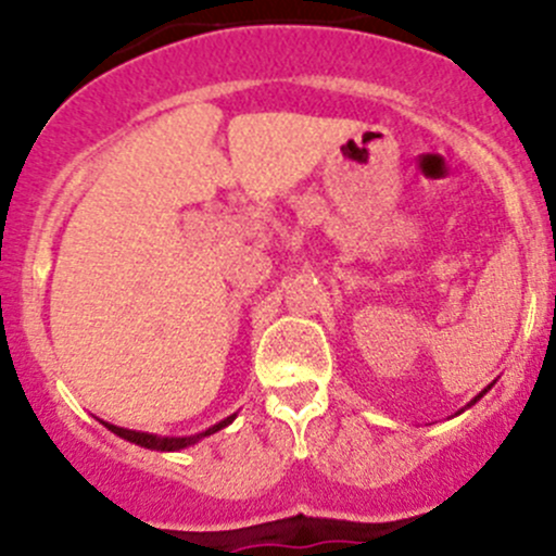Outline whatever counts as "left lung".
Listing matches in <instances>:
<instances>
[{
  "label": "left lung",
  "mask_w": 556,
  "mask_h": 556,
  "mask_svg": "<svg viewBox=\"0 0 556 556\" xmlns=\"http://www.w3.org/2000/svg\"><path fill=\"white\" fill-rule=\"evenodd\" d=\"M492 384H495V382H492ZM492 384H486V387H484V390H481V392H479V395H476V397H473V401H468V403H465V406H463V408H459V412H457V414H463V412H465V408H470V406H473V403H479V401H481V397H484V395H486V392H490V390H492ZM457 414H454V417H457Z\"/></svg>",
  "instance_id": "1"
}]
</instances>
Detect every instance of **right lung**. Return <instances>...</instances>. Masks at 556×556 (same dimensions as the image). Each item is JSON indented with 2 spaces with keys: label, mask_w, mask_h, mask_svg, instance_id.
<instances>
[{
  "label": "right lung",
  "mask_w": 556,
  "mask_h": 556,
  "mask_svg": "<svg viewBox=\"0 0 556 556\" xmlns=\"http://www.w3.org/2000/svg\"><path fill=\"white\" fill-rule=\"evenodd\" d=\"M233 419H237V414H231V417L220 419V422H217V425H212V428L201 430V433H195V435H159V433H142V430L117 428V425L104 422V419H99V422H102L104 428L110 430V433L121 435L123 441H131V444H137V446H144V450H153V452H179V450H188V446L199 444V441H204L206 435L217 433V430L228 428V425H231Z\"/></svg>",
  "instance_id": "obj_1"
}]
</instances>
